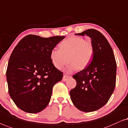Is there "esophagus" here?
<instances>
[{
	"instance_id": "obj_1",
	"label": "esophagus",
	"mask_w": 128,
	"mask_h": 128,
	"mask_svg": "<svg viewBox=\"0 0 128 128\" xmlns=\"http://www.w3.org/2000/svg\"><path fill=\"white\" fill-rule=\"evenodd\" d=\"M70 76H68V75H64L63 76V78H62V80L63 81H66V80H68V79L70 78Z\"/></svg>"
}]
</instances>
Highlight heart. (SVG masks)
<instances>
[{"instance_id": "heart-1", "label": "heart", "mask_w": 128, "mask_h": 128, "mask_svg": "<svg viewBox=\"0 0 128 128\" xmlns=\"http://www.w3.org/2000/svg\"><path fill=\"white\" fill-rule=\"evenodd\" d=\"M94 53V44L90 39L85 40L81 36H71L60 44V49L53 48L50 59L58 69L70 62L67 68L69 72L85 68L92 60Z\"/></svg>"}]
</instances>
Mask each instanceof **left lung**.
Here are the masks:
<instances>
[{
	"label": "left lung",
	"mask_w": 128,
	"mask_h": 128,
	"mask_svg": "<svg viewBox=\"0 0 128 128\" xmlns=\"http://www.w3.org/2000/svg\"><path fill=\"white\" fill-rule=\"evenodd\" d=\"M76 35H86L90 38L94 53L90 63L72 76L76 85L70 90V94L78 110L92 112L103 107L114 90L116 61L111 45L99 31L89 29Z\"/></svg>",
	"instance_id": "obj_1"
}]
</instances>
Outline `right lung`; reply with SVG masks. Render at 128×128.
<instances>
[{
	"mask_svg": "<svg viewBox=\"0 0 128 128\" xmlns=\"http://www.w3.org/2000/svg\"><path fill=\"white\" fill-rule=\"evenodd\" d=\"M64 38L28 35L14 48L6 77L8 93L20 109L37 113L48 105L53 86L63 76L52 63L50 52Z\"/></svg>",
	"mask_w": 128,
	"mask_h": 128,
	"instance_id": "1",
	"label": "right lung"
}]
</instances>
